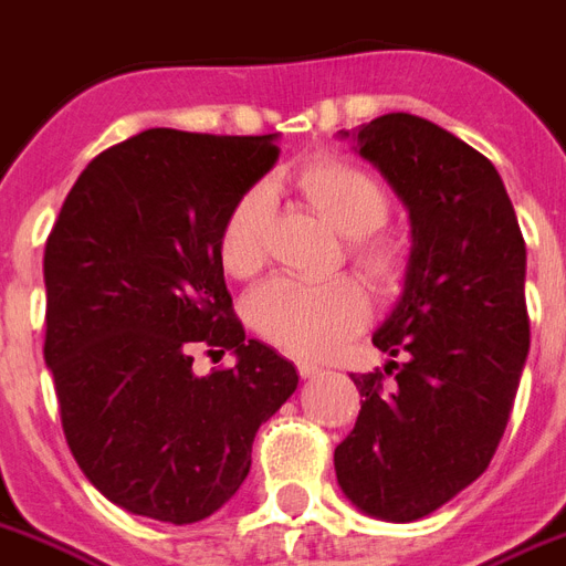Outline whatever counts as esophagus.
Listing matches in <instances>:
<instances>
[{
	"label": "esophagus",
	"instance_id": "esophagus-1",
	"mask_svg": "<svg viewBox=\"0 0 566 566\" xmlns=\"http://www.w3.org/2000/svg\"><path fill=\"white\" fill-rule=\"evenodd\" d=\"M296 371H298V378H316V375H319V366H316V363H307V360H298L296 363Z\"/></svg>",
	"mask_w": 566,
	"mask_h": 566
}]
</instances>
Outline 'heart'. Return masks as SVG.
<instances>
[{"label":"heart","instance_id":"b5f03b06","mask_svg":"<svg viewBox=\"0 0 566 566\" xmlns=\"http://www.w3.org/2000/svg\"><path fill=\"white\" fill-rule=\"evenodd\" d=\"M293 186L319 218L346 235V259L378 296H398L412 273L407 238L380 229L389 220V195L360 165L316 154L298 165ZM273 203L268 188L252 186L235 197L218 229V261L232 279H252L270 255ZM369 302L355 279L325 284L279 279L247 302V323L255 334L296 357L334 355L366 325Z\"/></svg>","mask_w":566,"mask_h":566}]
</instances>
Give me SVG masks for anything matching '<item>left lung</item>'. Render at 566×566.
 <instances>
[{
    "label": "left lung",
    "instance_id": "1",
    "mask_svg": "<svg viewBox=\"0 0 566 566\" xmlns=\"http://www.w3.org/2000/svg\"><path fill=\"white\" fill-rule=\"evenodd\" d=\"M352 136L410 209L412 273L371 337L403 363L352 375L363 401L334 468L360 512L410 523L471 485L503 439L530 352L526 243L497 168L439 124L387 113Z\"/></svg>",
    "mask_w": 566,
    "mask_h": 566
}]
</instances>
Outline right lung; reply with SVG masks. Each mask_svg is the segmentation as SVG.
Here are the masks:
<instances>
[{
  "instance_id": "1",
  "label": "right lung",
  "mask_w": 566,
  "mask_h": 566,
  "mask_svg": "<svg viewBox=\"0 0 566 566\" xmlns=\"http://www.w3.org/2000/svg\"><path fill=\"white\" fill-rule=\"evenodd\" d=\"M275 159L273 136L154 127L101 150L60 206L43 355L72 457L127 512H218L296 389L293 363L247 339L218 261L220 220ZM200 347L235 350L237 369L195 376Z\"/></svg>"
}]
</instances>
